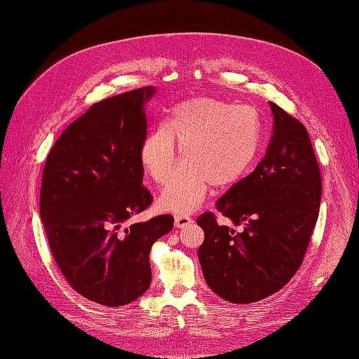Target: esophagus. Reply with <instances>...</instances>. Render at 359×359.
<instances>
[{"label": "esophagus", "instance_id": "obj_1", "mask_svg": "<svg viewBox=\"0 0 359 359\" xmlns=\"http://www.w3.org/2000/svg\"><path fill=\"white\" fill-rule=\"evenodd\" d=\"M193 223V220L190 219L189 215H184V214H180L175 217V226L180 227V229H182V227H189L190 224Z\"/></svg>", "mask_w": 359, "mask_h": 359}]
</instances>
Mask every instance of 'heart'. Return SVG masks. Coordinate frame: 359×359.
<instances>
[{"mask_svg": "<svg viewBox=\"0 0 359 359\" xmlns=\"http://www.w3.org/2000/svg\"><path fill=\"white\" fill-rule=\"evenodd\" d=\"M264 124L256 107L215 97H193L172 109L166 124L154 127L140 145V163L163 186L178 166L182 147L186 163L160 196L163 210L187 214L198 208L210 186L231 187L256 161Z\"/></svg>", "mask_w": 359, "mask_h": 359, "instance_id": "1", "label": "heart"}]
</instances>
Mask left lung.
I'll return each instance as SVG.
<instances>
[{"instance_id":"1","label":"left lung","mask_w":359,"mask_h":359,"mask_svg":"<svg viewBox=\"0 0 359 359\" xmlns=\"http://www.w3.org/2000/svg\"><path fill=\"white\" fill-rule=\"evenodd\" d=\"M274 133L256 169L215 203L235 226L217 223L214 212L198 217L203 277L226 301L250 304L283 289L306 256L319 217L322 178L306 127L271 103Z\"/></svg>"}]
</instances>
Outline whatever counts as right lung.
Segmentation results:
<instances>
[{"instance_id":"right-lung-1","label":"right lung","mask_w":359,"mask_h":359,"mask_svg":"<svg viewBox=\"0 0 359 359\" xmlns=\"http://www.w3.org/2000/svg\"><path fill=\"white\" fill-rule=\"evenodd\" d=\"M153 94L144 86L94 103L61 133L43 169L40 219L50 253L76 292L106 307L144 295L151 247L173 227L169 214L132 222L153 202L140 163Z\"/></svg>"}]
</instances>
